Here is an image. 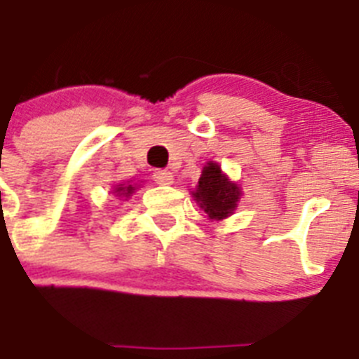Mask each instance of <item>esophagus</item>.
<instances>
[{
    "mask_svg": "<svg viewBox=\"0 0 359 359\" xmlns=\"http://www.w3.org/2000/svg\"><path fill=\"white\" fill-rule=\"evenodd\" d=\"M151 177H154V180H156L157 184H161V186H170V184H173V173L166 172V170H156Z\"/></svg>",
    "mask_w": 359,
    "mask_h": 359,
    "instance_id": "1",
    "label": "esophagus"
}]
</instances>
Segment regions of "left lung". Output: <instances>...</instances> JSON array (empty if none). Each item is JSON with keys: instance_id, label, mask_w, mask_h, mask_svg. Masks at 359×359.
<instances>
[{"instance_id": "left-lung-1", "label": "left lung", "mask_w": 359, "mask_h": 359, "mask_svg": "<svg viewBox=\"0 0 359 359\" xmlns=\"http://www.w3.org/2000/svg\"><path fill=\"white\" fill-rule=\"evenodd\" d=\"M241 189L238 184L232 182L218 166V163L209 161L202 170L198 179V186L193 191V198L196 200L203 212H208L209 219H224L234 212L240 202Z\"/></svg>"}]
</instances>
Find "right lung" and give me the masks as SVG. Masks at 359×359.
Instances as JSON below:
<instances>
[{"mask_svg": "<svg viewBox=\"0 0 359 359\" xmlns=\"http://www.w3.org/2000/svg\"><path fill=\"white\" fill-rule=\"evenodd\" d=\"M134 191L135 186H132V184H118V186H114V191L112 193H114L116 196H125V198H128Z\"/></svg>", "mask_w": 359, "mask_h": 359, "instance_id": "obj_1", "label": "right lung"}]
</instances>
